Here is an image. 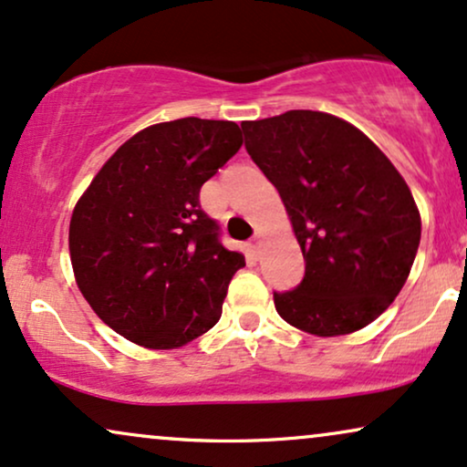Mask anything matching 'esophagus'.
Listing matches in <instances>:
<instances>
[{"label":"esophagus","instance_id":"obj_1","mask_svg":"<svg viewBox=\"0 0 467 467\" xmlns=\"http://www.w3.org/2000/svg\"><path fill=\"white\" fill-rule=\"evenodd\" d=\"M246 246H249V251L253 253V255H257V253H260V246H262L260 238H257V235H255V238L249 240V244H246Z\"/></svg>","mask_w":467,"mask_h":467}]
</instances>
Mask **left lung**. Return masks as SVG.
<instances>
[{
  "instance_id": "obj_1",
  "label": "left lung",
  "mask_w": 467,
  "mask_h": 467,
  "mask_svg": "<svg viewBox=\"0 0 467 467\" xmlns=\"http://www.w3.org/2000/svg\"><path fill=\"white\" fill-rule=\"evenodd\" d=\"M243 131L305 257L301 284L275 292L279 316L320 337L364 329L416 260L422 223L410 186L364 131L333 114L290 110L244 120Z\"/></svg>"
}]
</instances>
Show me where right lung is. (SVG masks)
I'll use <instances>...</instances> for the list:
<instances>
[{"mask_svg":"<svg viewBox=\"0 0 467 467\" xmlns=\"http://www.w3.org/2000/svg\"><path fill=\"white\" fill-rule=\"evenodd\" d=\"M243 147L232 120L138 131L101 166L68 227L75 281L95 314L145 348H177L223 314L244 255L224 249L201 186Z\"/></svg>","mask_w":467,"mask_h":467,"instance_id":"add662e5","label":"right lung"}]
</instances>
